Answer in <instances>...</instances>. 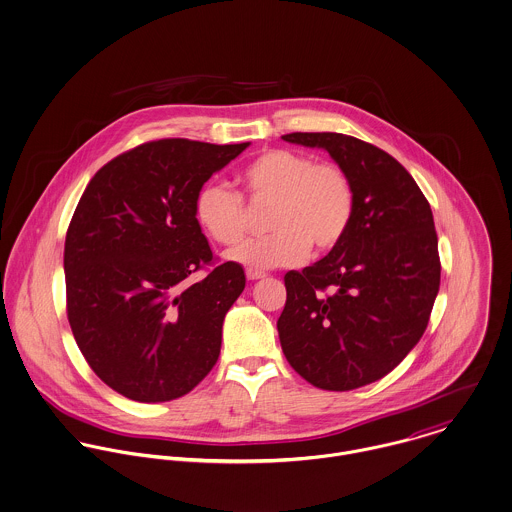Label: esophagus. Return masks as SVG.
Here are the masks:
<instances>
[{
	"label": "esophagus",
	"mask_w": 512,
	"mask_h": 512,
	"mask_svg": "<svg viewBox=\"0 0 512 512\" xmlns=\"http://www.w3.org/2000/svg\"><path fill=\"white\" fill-rule=\"evenodd\" d=\"M247 279L249 281H259V279H265L267 277V273H263V271H257V269H247Z\"/></svg>",
	"instance_id": "34e87169"
}]
</instances>
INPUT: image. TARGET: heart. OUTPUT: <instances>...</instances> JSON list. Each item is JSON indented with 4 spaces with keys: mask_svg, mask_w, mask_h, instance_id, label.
Segmentation results:
<instances>
[{
    "mask_svg": "<svg viewBox=\"0 0 512 512\" xmlns=\"http://www.w3.org/2000/svg\"><path fill=\"white\" fill-rule=\"evenodd\" d=\"M253 206H269L271 233L233 249L229 257L251 269H275L340 247L355 216V186L338 163L292 149H267L239 174ZM194 214L202 231L220 245H237L247 233V208L239 192L204 184Z\"/></svg>",
    "mask_w": 512,
    "mask_h": 512,
    "instance_id": "heart-1",
    "label": "heart"
}]
</instances>
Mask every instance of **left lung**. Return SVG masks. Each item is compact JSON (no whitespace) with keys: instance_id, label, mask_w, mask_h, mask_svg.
Here are the masks:
<instances>
[{"instance_id":"left-lung-1","label":"left lung","mask_w":512,"mask_h":512,"mask_svg":"<svg viewBox=\"0 0 512 512\" xmlns=\"http://www.w3.org/2000/svg\"><path fill=\"white\" fill-rule=\"evenodd\" d=\"M349 172L355 216L340 247L284 275V357L310 385L353 391L391 373L422 338L440 290L438 235L410 172L343 133H288Z\"/></svg>"}]
</instances>
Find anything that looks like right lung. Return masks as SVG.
I'll return each mask as SVG.
<instances>
[{
  "mask_svg": "<svg viewBox=\"0 0 512 512\" xmlns=\"http://www.w3.org/2000/svg\"><path fill=\"white\" fill-rule=\"evenodd\" d=\"M247 147L149 141L88 182L64 241L66 316L84 359L115 393L167 402L216 365L245 273L218 263L194 202ZM198 270L207 277L188 284Z\"/></svg>",
  "mask_w": 512,
  "mask_h": 512,
  "instance_id": "1",
  "label": "right lung"
}]
</instances>
